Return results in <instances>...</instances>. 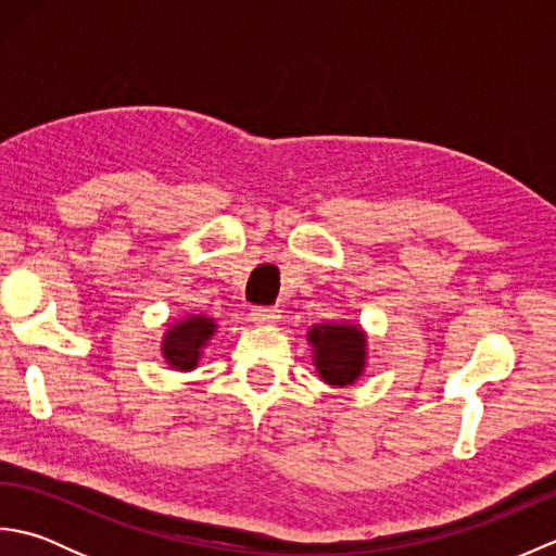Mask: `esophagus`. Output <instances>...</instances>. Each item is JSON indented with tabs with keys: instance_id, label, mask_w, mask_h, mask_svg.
<instances>
[{
	"instance_id": "34e87169",
	"label": "esophagus",
	"mask_w": 556,
	"mask_h": 556,
	"mask_svg": "<svg viewBox=\"0 0 556 556\" xmlns=\"http://www.w3.org/2000/svg\"><path fill=\"white\" fill-rule=\"evenodd\" d=\"M251 317H253L255 325H275L279 320V311L267 308V305H260V308H253Z\"/></svg>"
}]
</instances>
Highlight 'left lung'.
<instances>
[{"label":"left lung","instance_id":"1","mask_svg":"<svg viewBox=\"0 0 556 556\" xmlns=\"http://www.w3.org/2000/svg\"><path fill=\"white\" fill-rule=\"evenodd\" d=\"M315 365L327 384L356 382L365 368V334L353 325H315L308 332Z\"/></svg>","mask_w":556,"mask_h":556}]
</instances>
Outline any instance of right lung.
<instances>
[{
    "instance_id": "add662e5",
    "label": "right lung",
    "mask_w": 556,
    "mask_h": 556,
    "mask_svg": "<svg viewBox=\"0 0 556 556\" xmlns=\"http://www.w3.org/2000/svg\"><path fill=\"white\" fill-rule=\"evenodd\" d=\"M215 334V320L205 315H188L176 323L162 341L164 358L174 370H193L203 353L207 339Z\"/></svg>"
}]
</instances>
